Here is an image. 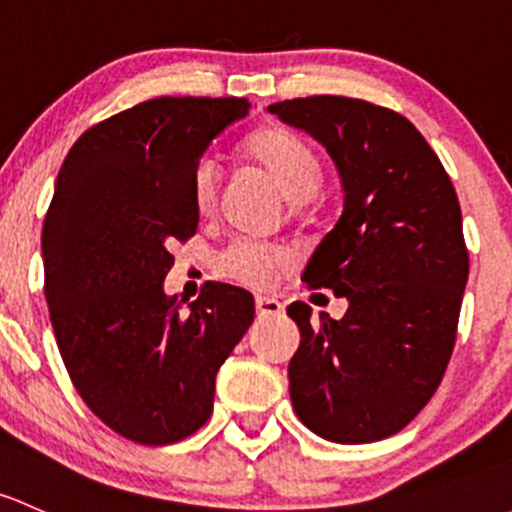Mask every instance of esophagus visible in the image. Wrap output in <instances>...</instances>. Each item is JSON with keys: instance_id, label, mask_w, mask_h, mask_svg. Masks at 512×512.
I'll list each match as a JSON object with an SVG mask.
<instances>
[{"instance_id": "esophagus-1", "label": "esophagus", "mask_w": 512, "mask_h": 512, "mask_svg": "<svg viewBox=\"0 0 512 512\" xmlns=\"http://www.w3.org/2000/svg\"><path fill=\"white\" fill-rule=\"evenodd\" d=\"M255 309H257V316H262V319H267V316H279L284 311V306L279 304L274 297H257L255 299Z\"/></svg>"}]
</instances>
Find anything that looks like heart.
Instances as JSON below:
<instances>
[{
  "label": "heart",
  "instance_id": "b5f03b06",
  "mask_svg": "<svg viewBox=\"0 0 512 512\" xmlns=\"http://www.w3.org/2000/svg\"><path fill=\"white\" fill-rule=\"evenodd\" d=\"M242 152L294 203L309 201L311 193H316L324 179L321 159L316 157L314 149L284 127L270 125L255 129L242 144ZM191 196L193 206L201 215H211L215 211L220 196V166L215 164V159L203 157L196 164ZM218 265L220 272L228 274L235 282L262 289L270 287L277 274L289 265V255L282 247L270 245V242L235 240L220 252Z\"/></svg>",
  "mask_w": 512,
  "mask_h": 512
}]
</instances>
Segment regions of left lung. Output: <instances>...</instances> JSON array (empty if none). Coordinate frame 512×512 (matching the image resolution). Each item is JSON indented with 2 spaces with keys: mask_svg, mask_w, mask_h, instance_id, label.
<instances>
[{
  "mask_svg": "<svg viewBox=\"0 0 512 512\" xmlns=\"http://www.w3.org/2000/svg\"><path fill=\"white\" fill-rule=\"evenodd\" d=\"M272 115L326 147L343 213L304 270L309 289L346 297L341 321L294 301V412L336 444L400 432L432 400L456 343L469 250L461 208L437 154L407 117L373 102L314 95Z\"/></svg>",
  "mask_w": 512,
  "mask_h": 512,
  "instance_id": "1",
  "label": "left lung"
}]
</instances>
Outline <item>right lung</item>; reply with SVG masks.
<instances>
[{"instance_id": "obj_1", "label": "right lung", "mask_w": 512, "mask_h": 512, "mask_svg": "<svg viewBox=\"0 0 512 512\" xmlns=\"http://www.w3.org/2000/svg\"><path fill=\"white\" fill-rule=\"evenodd\" d=\"M245 98H154L80 134L43 220V292L75 390L102 422L147 446L191 437L215 375L255 319L250 292L206 282L166 297L169 247L198 228L191 179Z\"/></svg>"}]
</instances>
